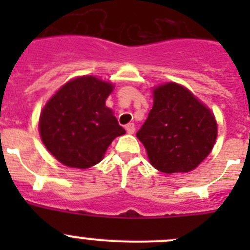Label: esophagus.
Wrapping results in <instances>:
<instances>
[{"label": "esophagus", "instance_id": "1", "mask_svg": "<svg viewBox=\"0 0 250 250\" xmlns=\"http://www.w3.org/2000/svg\"><path fill=\"white\" fill-rule=\"evenodd\" d=\"M125 129H126L127 134H134V131H135V125L130 123V124H127L126 126H125Z\"/></svg>", "mask_w": 250, "mask_h": 250}]
</instances>
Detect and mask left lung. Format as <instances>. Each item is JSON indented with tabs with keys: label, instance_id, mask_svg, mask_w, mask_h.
<instances>
[{
	"label": "left lung",
	"instance_id": "left-lung-1",
	"mask_svg": "<svg viewBox=\"0 0 250 250\" xmlns=\"http://www.w3.org/2000/svg\"><path fill=\"white\" fill-rule=\"evenodd\" d=\"M152 109L136 136L150 164L165 174L189 173L213 150L215 116L203 101L176 83L152 87Z\"/></svg>",
	"mask_w": 250,
	"mask_h": 250
}]
</instances>
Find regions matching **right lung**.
<instances>
[{
    "mask_svg": "<svg viewBox=\"0 0 250 250\" xmlns=\"http://www.w3.org/2000/svg\"><path fill=\"white\" fill-rule=\"evenodd\" d=\"M115 85L92 75L63 83L41 110L39 131L46 149L68 167L100 163L115 138L125 134L106 99Z\"/></svg>",
    "mask_w": 250,
    "mask_h": 250,
    "instance_id": "1",
    "label": "right lung"
}]
</instances>
